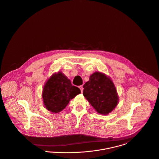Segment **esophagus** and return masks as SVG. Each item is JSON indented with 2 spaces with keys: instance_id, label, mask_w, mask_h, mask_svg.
Listing matches in <instances>:
<instances>
[{
  "instance_id": "34e87169",
  "label": "esophagus",
  "mask_w": 159,
  "mask_h": 159,
  "mask_svg": "<svg viewBox=\"0 0 159 159\" xmlns=\"http://www.w3.org/2000/svg\"><path fill=\"white\" fill-rule=\"evenodd\" d=\"M79 88L80 89V91H81V93H82V92H83V90H84L83 86H82V85H80V86L79 87Z\"/></svg>"
}]
</instances>
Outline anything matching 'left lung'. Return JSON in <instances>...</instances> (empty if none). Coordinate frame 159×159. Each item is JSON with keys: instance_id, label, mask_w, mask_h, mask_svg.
<instances>
[{"instance_id": "obj_1", "label": "left lung", "mask_w": 159, "mask_h": 159, "mask_svg": "<svg viewBox=\"0 0 159 159\" xmlns=\"http://www.w3.org/2000/svg\"><path fill=\"white\" fill-rule=\"evenodd\" d=\"M83 87L84 97L100 114H109L119 103V96L114 84L104 73H93Z\"/></svg>"}]
</instances>
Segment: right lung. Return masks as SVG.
Here are the masks:
<instances>
[{"label": "right lung", "mask_w": 159, "mask_h": 159, "mask_svg": "<svg viewBox=\"0 0 159 159\" xmlns=\"http://www.w3.org/2000/svg\"><path fill=\"white\" fill-rule=\"evenodd\" d=\"M80 93V90L71 84L61 71L53 74L45 82L42 91L45 107L53 113L63 111L70 99Z\"/></svg>", "instance_id": "1"}]
</instances>
